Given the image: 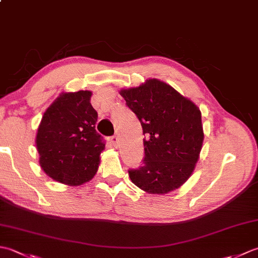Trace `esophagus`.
Returning <instances> with one entry per match:
<instances>
[{"label":"esophagus","mask_w":258,"mask_h":258,"mask_svg":"<svg viewBox=\"0 0 258 258\" xmlns=\"http://www.w3.org/2000/svg\"><path fill=\"white\" fill-rule=\"evenodd\" d=\"M111 142H112V144L114 145V147H116V149H117V147L120 145L119 138H118V136H116V135H114V136H113V138L111 139Z\"/></svg>","instance_id":"34e87169"}]
</instances>
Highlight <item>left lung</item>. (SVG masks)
<instances>
[{"mask_svg":"<svg viewBox=\"0 0 258 258\" xmlns=\"http://www.w3.org/2000/svg\"><path fill=\"white\" fill-rule=\"evenodd\" d=\"M119 94L145 135L144 165L128 171L131 180L149 194L179 188L193 174L204 141L199 106L157 79L122 89Z\"/></svg>","mask_w":258,"mask_h":258,"instance_id":"left-lung-1","label":"left lung"}]
</instances>
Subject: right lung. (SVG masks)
Returning a JSON list of instances; mask_svg holds the SVG:
<instances>
[{"instance_id": "1", "label": "right lung", "mask_w": 258, "mask_h": 258, "mask_svg": "<svg viewBox=\"0 0 258 258\" xmlns=\"http://www.w3.org/2000/svg\"><path fill=\"white\" fill-rule=\"evenodd\" d=\"M91 97V91L61 93L46 108L37 127L40 166L47 176L64 185L90 182L105 150L95 130L97 113Z\"/></svg>"}]
</instances>
